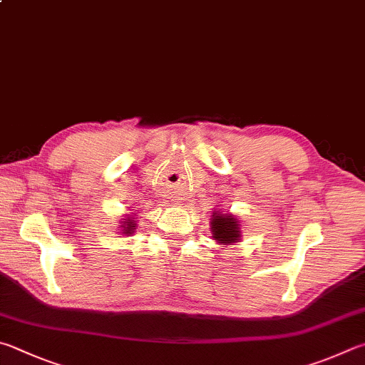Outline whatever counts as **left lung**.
<instances>
[{"mask_svg":"<svg viewBox=\"0 0 365 365\" xmlns=\"http://www.w3.org/2000/svg\"><path fill=\"white\" fill-rule=\"evenodd\" d=\"M212 235L218 242H236L241 237L240 225L233 215H223L215 212L214 220H212Z\"/></svg>","mask_w":365,"mask_h":365,"instance_id":"1","label":"left lung"}]
</instances>
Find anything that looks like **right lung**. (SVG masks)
<instances>
[{
    "label": "right lung",
    "instance_id": "1",
    "mask_svg": "<svg viewBox=\"0 0 365 365\" xmlns=\"http://www.w3.org/2000/svg\"><path fill=\"white\" fill-rule=\"evenodd\" d=\"M125 225H128V227H124V233H132V231H134L135 228V225H134V220H130V218H128V222H125Z\"/></svg>",
    "mask_w": 365,
    "mask_h": 365
}]
</instances>
